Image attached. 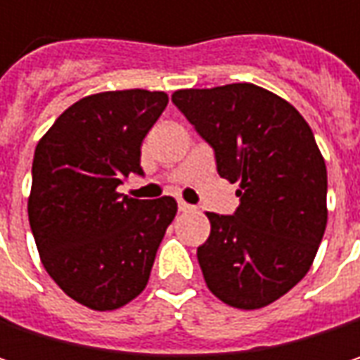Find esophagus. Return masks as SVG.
Returning a JSON list of instances; mask_svg holds the SVG:
<instances>
[{"label":"esophagus","instance_id":"1","mask_svg":"<svg viewBox=\"0 0 360 360\" xmlns=\"http://www.w3.org/2000/svg\"><path fill=\"white\" fill-rule=\"evenodd\" d=\"M177 208H179V212H191V210H193V206L187 204V202H183V200L177 202Z\"/></svg>","mask_w":360,"mask_h":360}]
</instances>
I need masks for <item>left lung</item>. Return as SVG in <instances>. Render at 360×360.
Instances as JSON below:
<instances>
[{"label": "left lung", "instance_id": "obj_1", "mask_svg": "<svg viewBox=\"0 0 360 360\" xmlns=\"http://www.w3.org/2000/svg\"><path fill=\"white\" fill-rule=\"evenodd\" d=\"M173 104L240 183L233 214L208 212L198 248L208 290L229 307L262 309L311 269L327 225V169L300 112L252 83L181 89Z\"/></svg>", "mask_w": 360, "mask_h": 360}]
</instances>
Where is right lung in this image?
I'll return each instance as SVG.
<instances>
[{
  "mask_svg": "<svg viewBox=\"0 0 360 360\" xmlns=\"http://www.w3.org/2000/svg\"><path fill=\"white\" fill-rule=\"evenodd\" d=\"M169 104L162 91L124 89L79 100L41 137L29 223L41 262L72 300L114 311L139 296L177 214L171 195L135 200L116 187L143 175L141 141Z\"/></svg>",
  "mask_w": 360,
  "mask_h": 360,
  "instance_id": "obj_1",
  "label": "right lung"
}]
</instances>
